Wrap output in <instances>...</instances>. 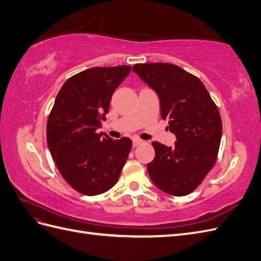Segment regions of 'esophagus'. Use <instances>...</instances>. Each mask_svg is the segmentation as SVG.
Returning <instances> with one entry per match:
<instances>
[{"label":"esophagus","mask_w":261,"mask_h":261,"mask_svg":"<svg viewBox=\"0 0 261 261\" xmlns=\"http://www.w3.org/2000/svg\"><path fill=\"white\" fill-rule=\"evenodd\" d=\"M143 144V140H140V139H134L133 140V147H137V146H139V145H141Z\"/></svg>","instance_id":"obj_1"}]
</instances>
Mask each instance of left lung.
I'll use <instances>...</instances> for the list:
<instances>
[{
	"instance_id": "1",
	"label": "left lung",
	"mask_w": 261,
	"mask_h": 261,
	"mask_svg": "<svg viewBox=\"0 0 261 261\" xmlns=\"http://www.w3.org/2000/svg\"><path fill=\"white\" fill-rule=\"evenodd\" d=\"M160 100L161 117L176 141L167 147L153 141L154 159L147 164L153 184L173 196H186L213 168L222 137L219 110L198 77L170 63L133 66Z\"/></svg>"
}]
</instances>
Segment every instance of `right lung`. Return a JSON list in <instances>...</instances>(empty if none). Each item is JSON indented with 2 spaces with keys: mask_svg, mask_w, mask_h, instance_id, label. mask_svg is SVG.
Here are the masks:
<instances>
[{
  "mask_svg": "<svg viewBox=\"0 0 261 261\" xmlns=\"http://www.w3.org/2000/svg\"><path fill=\"white\" fill-rule=\"evenodd\" d=\"M130 69L126 65L86 69L67 80L54 101L46 125L48 147L63 178L81 194L108 192L127 160L132 140H113L97 129Z\"/></svg>",
  "mask_w": 261,
  "mask_h": 261,
  "instance_id": "obj_1",
  "label": "right lung"
}]
</instances>
